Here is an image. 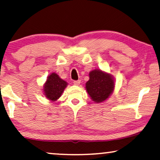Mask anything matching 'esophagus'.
<instances>
[{"mask_svg":"<svg viewBox=\"0 0 160 160\" xmlns=\"http://www.w3.org/2000/svg\"><path fill=\"white\" fill-rule=\"evenodd\" d=\"M73 83H74V85H79L80 83V80H74L73 81Z\"/></svg>","mask_w":160,"mask_h":160,"instance_id":"1","label":"esophagus"}]
</instances>
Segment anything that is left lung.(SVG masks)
<instances>
[{"instance_id":"left-lung-1","label":"left lung","mask_w":160,"mask_h":160,"mask_svg":"<svg viewBox=\"0 0 160 160\" xmlns=\"http://www.w3.org/2000/svg\"><path fill=\"white\" fill-rule=\"evenodd\" d=\"M89 80L85 84L88 93L93 102H104L111 95L114 88L112 75L100 69H95L89 73Z\"/></svg>"}]
</instances>
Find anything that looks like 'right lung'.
<instances>
[{
    "label": "right lung",
    "mask_w": 160,
    "mask_h": 160,
    "mask_svg": "<svg viewBox=\"0 0 160 160\" xmlns=\"http://www.w3.org/2000/svg\"><path fill=\"white\" fill-rule=\"evenodd\" d=\"M67 82L58 77L56 73H51L44 85V93L49 100L56 101L62 95L67 87Z\"/></svg>",
    "instance_id": "1"
}]
</instances>
